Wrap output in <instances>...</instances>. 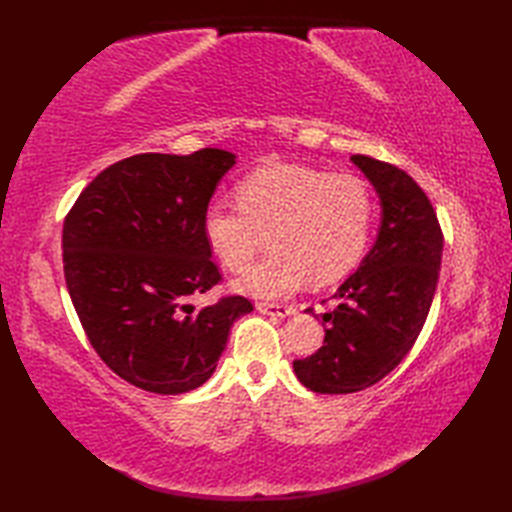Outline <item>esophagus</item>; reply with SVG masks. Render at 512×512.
<instances>
[{"instance_id": "obj_1", "label": "esophagus", "mask_w": 512, "mask_h": 512, "mask_svg": "<svg viewBox=\"0 0 512 512\" xmlns=\"http://www.w3.org/2000/svg\"><path fill=\"white\" fill-rule=\"evenodd\" d=\"M257 310L270 314V317H290V314H295V308L292 306H284V303H266V301H259L257 303Z\"/></svg>"}]
</instances>
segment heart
I'll use <instances>...</instances> for the list:
<instances>
[{
    "label": "heart",
    "instance_id": "obj_1",
    "mask_svg": "<svg viewBox=\"0 0 512 512\" xmlns=\"http://www.w3.org/2000/svg\"><path fill=\"white\" fill-rule=\"evenodd\" d=\"M235 195L239 206H206L202 233L228 270H244L268 235L270 253L235 279L250 297H284L306 279L334 284L361 262L372 235L374 191L354 173L275 162L248 173Z\"/></svg>",
    "mask_w": 512,
    "mask_h": 512
}]
</instances>
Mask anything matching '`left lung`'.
<instances>
[{"instance_id":"1","label":"left lung","mask_w":512,"mask_h":512,"mask_svg":"<svg viewBox=\"0 0 512 512\" xmlns=\"http://www.w3.org/2000/svg\"><path fill=\"white\" fill-rule=\"evenodd\" d=\"M352 162L374 184L383 220L374 248L332 295L323 345L292 363L317 394H354L385 378L416 343L440 275L444 237L427 193L389 162Z\"/></svg>"}]
</instances>
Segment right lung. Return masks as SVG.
I'll return each instance as SVG.
<instances>
[{"label":"right lung","instance_id":"right-lung-1","mask_svg":"<svg viewBox=\"0 0 512 512\" xmlns=\"http://www.w3.org/2000/svg\"><path fill=\"white\" fill-rule=\"evenodd\" d=\"M235 154H138L101 171L63 222V273L74 310L103 363L154 394L211 378L246 297L195 310L220 284L202 215Z\"/></svg>","mask_w":512,"mask_h":512}]
</instances>
